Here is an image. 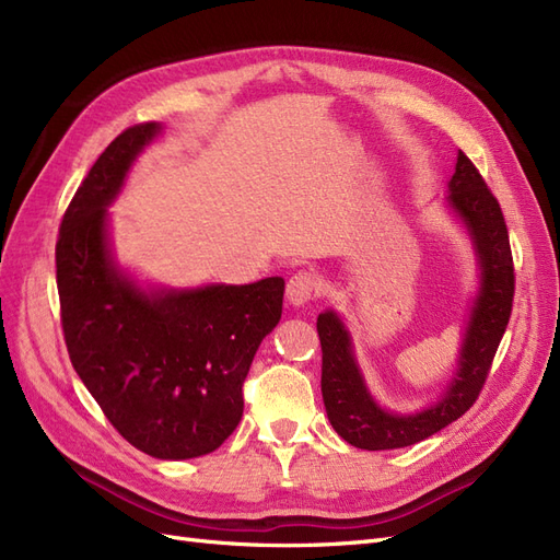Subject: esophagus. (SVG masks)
<instances>
[{"label": "esophagus", "mask_w": 560, "mask_h": 560, "mask_svg": "<svg viewBox=\"0 0 560 560\" xmlns=\"http://www.w3.org/2000/svg\"><path fill=\"white\" fill-rule=\"evenodd\" d=\"M319 294V278L311 270H299L287 282V301L292 306H306L308 301H313Z\"/></svg>", "instance_id": "1"}]
</instances>
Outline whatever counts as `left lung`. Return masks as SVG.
Wrapping results in <instances>:
<instances>
[{
  "instance_id": "left-lung-1",
  "label": "left lung",
  "mask_w": 560,
  "mask_h": 560,
  "mask_svg": "<svg viewBox=\"0 0 560 560\" xmlns=\"http://www.w3.org/2000/svg\"><path fill=\"white\" fill-rule=\"evenodd\" d=\"M448 208L465 224L481 270L457 369L442 399L416 413L385 411L371 397L352 352L346 325L334 311L319 313L322 399L331 428L350 446L389 451L422 442L460 418L477 401L490 364L502 341L514 301V261L498 198L490 194L474 163L457 151L455 173L448 182Z\"/></svg>"
}]
</instances>
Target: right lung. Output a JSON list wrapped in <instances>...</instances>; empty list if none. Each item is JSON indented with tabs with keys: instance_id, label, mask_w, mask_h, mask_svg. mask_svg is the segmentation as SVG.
I'll return each instance as SVG.
<instances>
[{
	"instance_id": "obj_1",
	"label": "right lung",
	"mask_w": 560,
	"mask_h": 560,
	"mask_svg": "<svg viewBox=\"0 0 560 560\" xmlns=\"http://www.w3.org/2000/svg\"><path fill=\"white\" fill-rule=\"evenodd\" d=\"M161 124L124 130L67 208L56 243L72 366L126 442L161 460L222 446L243 418V383L282 315V278L144 290L116 266L107 208Z\"/></svg>"
}]
</instances>
